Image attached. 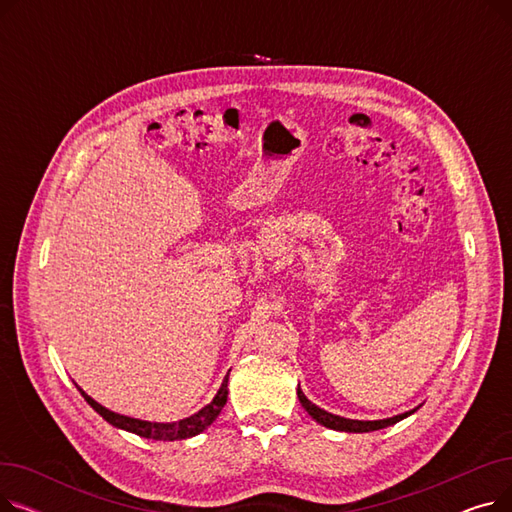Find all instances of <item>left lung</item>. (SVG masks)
I'll return each mask as SVG.
<instances>
[{"label": "left lung", "instance_id": "8db88e82", "mask_svg": "<svg viewBox=\"0 0 512 512\" xmlns=\"http://www.w3.org/2000/svg\"><path fill=\"white\" fill-rule=\"evenodd\" d=\"M297 396L301 400L303 409L319 423L324 425L328 429H336V432H348V434H365V432H375V429H384L388 425H394L402 419H407L409 415H413L419 407L411 409V411H405L400 415H394V417H388V419H375V421H365V419H346V417H340V415H334V413H328L324 409H319L317 405H313V402L303 394L301 386L297 388Z\"/></svg>", "mask_w": 512, "mask_h": 512}]
</instances>
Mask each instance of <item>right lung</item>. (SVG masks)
Here are the masks:
<instances>
[{
  "instance_id": "obj_1",
  "label": "right lung",
  "mask_w": 512,
  "mask_h": 512,
  "mask_svg": "<svg viewBox=\"0 0 512 512\" xmlns=\"http://www.w3.org/2000/svg\"><path fill=\"white\" fill-rule=\"evenodd\" d=\"M78 392L83 394V398L89 402V405L110 425H114L118 429H124V432L137 434L141 438L161 440V442H174V440H186V438H193V436L201 434L203 429H207L215 419H218V415L222 413L226 400H228V375L224 378L218 394L213 396V400L209 402V405H205L201 411L193 413L191 417H184L180 421H168V423L145 421V419H137V417L120 415L116 411H110L107 407L99 405V402L95 398H91L83 388H78Z\"/></svg>"
}]
</instances>
